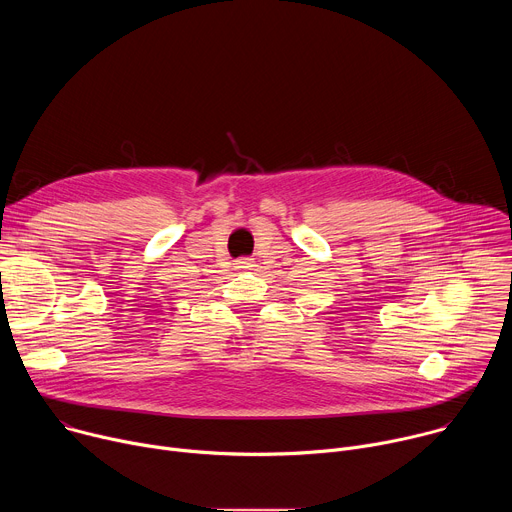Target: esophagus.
Segmentation results:
<instances>
[{"instance_id":"1","label":"esophagus","mask_w":512,"mask_h":512,"mask_svg":"<svg viewBox=\"0 0 512 512\" xmlns=\"http://www.w3.org/2000/svg\"><path fill=\"white\" fill-rule=\"evenodd\" d=\"M237 269H249V267H253V261L251 259H247V257H243V259H237Z\"/></svg>"}]
</instances>
